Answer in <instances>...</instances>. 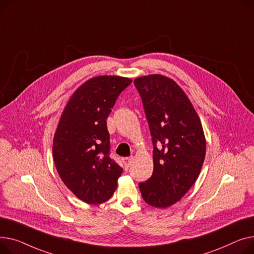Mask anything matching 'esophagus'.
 I'll return each instance as SVG.
<instances>
[{"instance_id":"esophagus-1","label":"esophagus","mask_w":254,"mask_h":254,"mask_svg":"<svg viewBox=\"0 0 254 254\" xmlns=\"http://www.w3.org/2000/svg\"><path fill=\"white\" fill-rule=\"evenodd\" d=\"M131 161H132V157H126V158H124V159H123L124 165H125V167H126V168H129Z\"/></svg>"}]
</instances>
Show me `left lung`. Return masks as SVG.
Instances as JSON below:
<instances>
[{"instance_id": "left-lung-1", "label": "left lung", "mask_w": 254, "mask_h": 254, "mask_svg": "<svg viewBox=\"0 0 254 254\" xmlns=\"http://www.w3.org/2000/svg\"><path fill=\"white\" fill-rule=\"evenodd\" d=\"M154 144V172L139 184L143 200L156 208L180 201L200 174L206 139L197 112L172 79L154 73L134 80Z\"/></svg>"}]
</instances>
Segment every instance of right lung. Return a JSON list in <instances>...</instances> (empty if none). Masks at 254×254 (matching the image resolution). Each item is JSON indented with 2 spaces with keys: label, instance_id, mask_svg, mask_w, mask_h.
I'll list each match as a JSON object with an SVG mask.
<instances>
[{
  "label": "right lung",
  "instance_id": "add662e5",
  "mask_svg": "<svg viewBox=\"0 0 254 254\" xmlns=\"http://www.w3.org/2000/svg\"><path fill=\"white\" fill-rule=\"evenodd\" d=\"M132 82L120 76H97L73 92L54 133L53 160L64 184L87 204L108 201L123 169L110 157L107 119Z\"/></svg>",
  "mask_w": 254,
  "mask_h": 254
}]
</instances>
